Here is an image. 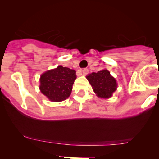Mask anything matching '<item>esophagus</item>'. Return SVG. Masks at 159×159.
Here are the masks:
<instances>
[{
  "label": "esophagus",
  "mask_w": 159,
  "mask_h": 159,
  "mask_svg": "<svg viewBox=\"0 0 159 159\" xmlns=\"http://www.w3.org/2000/svg\"><path fill=\"white\" fill-rule=\"evenodd\" d=\"M82 72H83V75H87V74H88V69H84L82 70Z\"/></svg>",
  "instance_id": "1"
}]
</instances>
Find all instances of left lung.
<instances>
[{"label":"left lung","instance_id":"obj_1","mask_svg":"<svg viewBox=\"0 0 159 159\" xmlns=\"http://www.w3.org/2000/svg\"><path fill=\"white\" fill-rule=\"evenodd\" d=\"M93 91L98 98H109L117 88L116 79L107 69L92 72L87 76Z\"/></svg>","mask_w":159,"mask_h":159}]
</instances>
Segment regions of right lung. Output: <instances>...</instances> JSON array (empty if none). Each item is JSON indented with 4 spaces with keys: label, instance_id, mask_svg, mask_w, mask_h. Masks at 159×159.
<instances>
[{
    "label": "right lung",
    "instance_id": "add662e5",
    "mask_svg": "<svg viewBox=\"0 0 159 159\" xmlns=\"http://www.w3.org/2000/svg\"><path fill=\"white\" fill-rule=\"evenodd\" d=\"M75 79V70L59 66L40 75V90L50 101H62L70 96Z\"/></svg>",
    "mask_w": 159,
    "mask_h": 159
}]
</instances>
